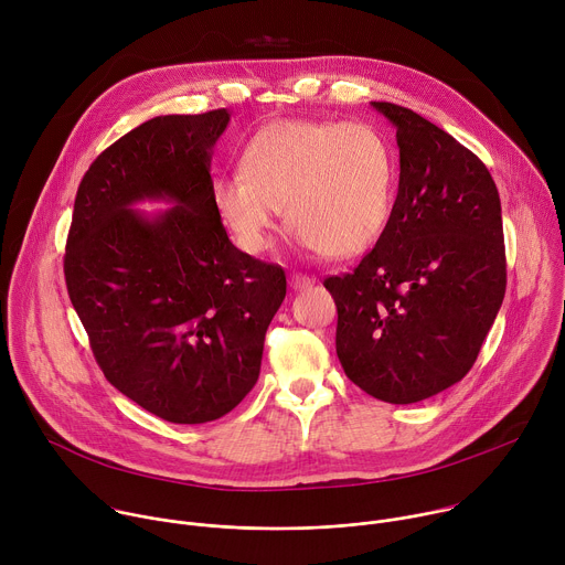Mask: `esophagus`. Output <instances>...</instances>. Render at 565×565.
I'll return each mask as SVG.
<instances>
[{"mask_svg":"<svg viewBox=\"0 0 565 565\" xmlns=\"http://www.w3.org/2000/svg\"><path fill=\"white\" fill-rule=\"evenodd\" d=\"M288 286H290L292 290H303V288H310V286H312V279H310L308 275L292 273V275L288 277Z\"/></svg>","mask_w":565,"mask_h":565,"instance_id":"1","label":"esophagus"}]
</instances>
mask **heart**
<instances>
[{
    "instance_id": "b5f03b06",
    "label": "heart",
    "mask_w": 565,
    "mask_h": 565,
    "mask_svg": "<svg viewBox=\"0 0 565 565\" xmlns=\"http://www.w3.org/2000/svg\"><path fill=\"white\" fill-rule=\"evenodd\" d=\"M395 156L369 122L277 120L238 158V172L214 183V205L250 255L273 244L279 207L306 246L331 259L371 248L395 199Z\"/></svg>"
}]
</instances>
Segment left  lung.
<instances>
[{"label": "left lung", "instance_id": "left-lung-1", "mask_svg": "<svg viewBox=\"0 0 565 565\" xmlns=\"http://www.w3.org/2000/svg\"><path fill=\"white\" fill-rule=\"evenodd\" d=\"M371 105L395 127L397 196L373 250L324 286L349 380L412 405L460 382L494 324L508 284L501 199L454 136L407 107Z\"/></svg>", "mask_w": 565, "mask_h": 565}]
</instances>
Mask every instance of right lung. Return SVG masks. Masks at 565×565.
<instances>
[{"instance_id": "obj_1", "label": "right lung", "mask_w": 565, "mask_h": 565, "mask_svg": "<svg viewBox=\"0 0 565 565\" xmlns=\"http://www.w3.org/2000/svg\"><path fill=\"white\" fill-rule=\"evenodd\" d=\"M227 109L158 116L109 145L79 181L64 279L105 377L145 412L201 425L257 384L286 275L232 246L214 205L212 147ZM163 198L158 217L130 210Z\"/></svg>"}]
</instances>
